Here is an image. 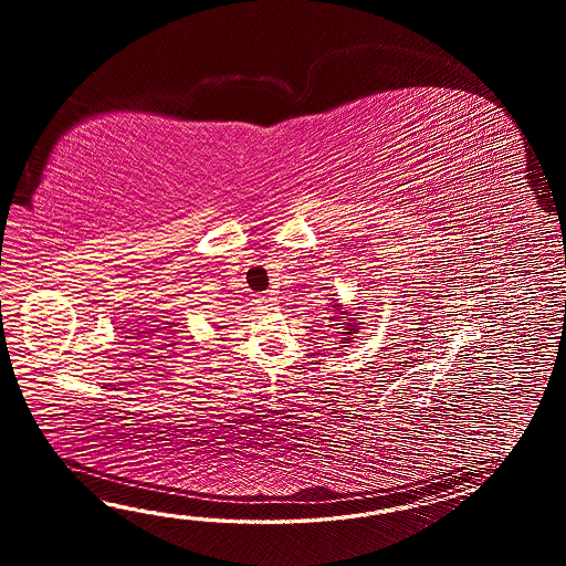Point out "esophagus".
I'll return each mask as SVG.
<instances>
[{
    "mask_svg": "<svg viewBox=\"0 0 566 566\" xmlns=\"http://www.w3.org/2000/svg\"><path fill=\"white\" fill-rule=\"evenodd\" d=\"M254 303H256V310H261V312L277 310V300L273 295H259Z\"/></svg>",
    "mask_w": 566,
    "mask_h": 566,
    "instance_id": "esophagus-1",
    "label": "esophagus"
}]
</instances>
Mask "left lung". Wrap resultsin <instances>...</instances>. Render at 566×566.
<instances>
[{"mask_svg": "<svg viewBox=\"0 0 566 566\" xmlns=\"http://www.w3.org/2000/svg\"><path fill=\"white\" fill-rule=\"evenodd\" d=\"M332 307H334V312H339V317H337V319H342V322H344V324H339L344 325V332H342L344 337L339 339V344H349V342H354V337L352 336H354V334H358V329H361L360 324H356V322H354V317H346L348 312H346V310H342V305H339V303L332 305ZM327 319H334V317H327Z\"/></svg>", "mask_w": 566, "mask_h": 566, "instance_id": "1", "label": "left lung"}]
</instances>
